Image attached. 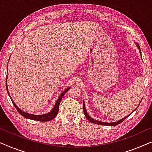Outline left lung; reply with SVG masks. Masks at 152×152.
Wrapping results in <instances>:
<instances>
[{"label":"left lung","instance_id":"8db88e82","mask_svg":"<svg viewBox=\"0 0 152 152\" xmlns=\"http://www.w3.org/2000/svg\"><path fill=\"white\" fill-rule=\"evenodd\" d=\"M138 45V48H139V50H140V54H141V52H140V47H139V45ZM83 112H84V114H85V117H86L87 119L89 121H90L91 123H94V124H98V125H111V126H115V125H119L120 123H121L122 122H123V121H125V120L126 118H127V117L129 116V115H130V114H129V116H127L125 117V118H123V119L120 120V121H118L115 122V123H103V122L98 121H96V120L93 119L92 118H91V117L89 116L88 114H87V111H86V109H85V105L84 102H83Z\"/></svg>","mask_w":152,"mask_h":152}]
</instances>
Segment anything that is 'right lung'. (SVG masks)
Returning <instances> with one entry per match:
<instances>
[{"mask_svg":"<svg viewBox=\"0 0 152 152\" xmlns=\"http://www.w3.org/2000/svg\"><path fill=\"white\" fill-rule=\"evenodd\" d=\"M6 81H7V79H6ZM6 88H7V91L8 95L10 96V98H11V100H12V103L14 104V107H16L17 111H18V112H19V114H21L23 116H24L25 118H26L34 120V121L44 122V121H51V120H52L53 118H54L55 117L57 116L58 112L59 104H60V102H61V100L62 99V98L63 97V96L65 95V94L67 92L68 90H69V88H67V89H66V90L64 91L61 94V96H60L59 98H58V100H56V104H55V105L54 107V108H53V110L51 111L50 112H49L48 114H43V115H33V114H27V113H25V112H23V111L21 110L20 108H18V107L16 106V104L14 103V102L13 101V100L12 99L11 96H10V94H9V91H8L7 83H6Z\"/></svg>","mask_w":152,"mask_h":152,"instance_id":"obj_1","label":"right lung"}]
</instances>
